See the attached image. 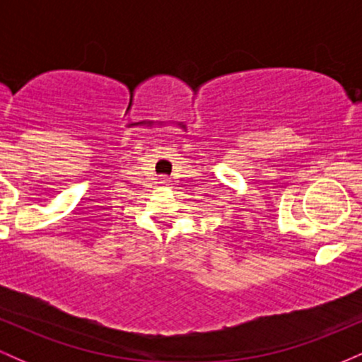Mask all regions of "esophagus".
Instances as JSON below:
<instances>
[{
    "instance_id": "1",
    "label": "esophagus",
    "mask_w": 362,
    "mask_h": 362,
    "mask_svg": "<svg viewBox=\"0 0 362 362\" xmlns=\"http://www.w3.org/2000/svg\"><path fill=\"white\" fill-rule=\"evenodd\" d=\"M161 184H167V178H163V182H161Z\"/></svg>"
}]
</instances>
